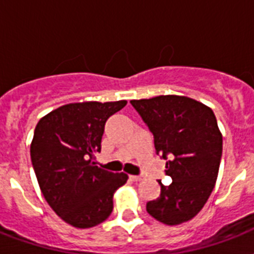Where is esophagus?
<instances>
[{
	"mask_svg": "<svg viewBox=\"0 0 254 254\" xmlns=\"http://www.w3.org/2000/svg\"><path fill=\"white\" fill-rule=\"evenodd\" d=\"M129 178H130V181H133V182H138L142 179V177H141V175H130Z\"/></svg>",
	"mask_w": 254,
	"mask_h": 254,
	"instance_id": "34e87169",
	"label": "esophagus"
}]
</instances>
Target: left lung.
I'll return each instance as SVG.
<instances>
[{"label":"left lung","mask_w":254,"mask_h":254,"mask_svg":"<svg viewBox=\"0 0 254 254\" xmlns=\"http://www.w3.org/2000/svg\"><path fill=\"white\" fill-rule=\"evenodd\" d=\"M130 104L154 137L157 154L166 159L161 195L146 203L147 213L167 225L191 220L208 200L216 182L223 137L211 108L185 96H157Z\"/></svg>","instance_id":"obj_1"}]
</instances>
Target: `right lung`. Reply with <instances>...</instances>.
Instances as JSON below:
<instances>
[{"mask_svg":"<svg viewBox=\"0 0 254 254\" xmlns=\"http://www.w3.org/2000/svg\"><path fill=\"white\" fill-rule=\"evenodd\" d=\"M127 105L67 104L50 112L35 127L30 155L43 196L58 216L76 228H91L113 211V193L127 175L95 166L107 120Z\"/></svg>","mask_w":254,"mask_h":254,"instance_id":"right-lung-1","label":"right lung"}]
</instances>
